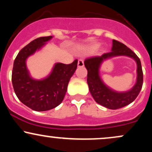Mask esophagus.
I'll list each match as a JSON object with an SVG mask.
<instances>
[{
    "label": "esophagus",
    "instance_id": "esophagus-1",
    "mask_svg": "<svg viewBox=\"0 0 152 152\" xmlns=\"http://www.w3.org/2000/svg\"><path fill=\"white\" fill-rule=\"evenodd\" d=\"M84 66V62L82 59H79L78 61V67H83Z\"/></svg>",
    "mask_w": 152,
    "mask_h": 152
}]
</instances>
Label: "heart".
I'll list each match as a JSON object with an SVG mask.
<instances>
[{
	"instance_id": "heart-1",
	"label": "heart",
	"mask_w": 152,
	"mask_h": 152,
	"mask_svg": "<svg viewBox=\"0 0 152 152\" xmlns=\"http://www.w3.org/2000/svg\"><path fill=\"white\" fill-rule=\"evenodd\" d=\"M99 47V43H93V44L90 45L89 46H88V48H86V50L89 52H93L94 50H96Z\"/></svg>"
}]
</instances>
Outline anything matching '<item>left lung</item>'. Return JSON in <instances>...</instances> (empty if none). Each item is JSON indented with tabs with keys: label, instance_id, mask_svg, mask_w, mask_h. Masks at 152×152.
Wrapping results in <instances>:
<instances>
[{
	"label": "left lung",
	"instance_id": "1",
	"mask_svg": "<svg viewBox=\"0 0 152 152\" xmlns=\"http://www.w3.org/2000/svg\"><path fill=\"white\" fill-rule=\"evenodd\" d=\"M118 55H126L134 58L137 64V79L135 86L126 92H116L106 87L99 76L100 64L106 58ZM88 74L87 83L96 102L110 109H117L128 105L135 100L143 85V71L140 59L129 48L116 40H113L111 51L100 56H94L84 61Z\"/></svg>",
	"mask_w": 152,
	"mask_h": 152
}]
</instances>
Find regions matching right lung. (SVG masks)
<instances>
[{
  "mask_svg": "<svg viewBox=\"0 0 152 152\" xmlns=\"http://www.w3.org/2000/svg\"><path fill=\"white\" fill-rule=\"evenodd\" d=\"M51 38L45 36L32 41L19 51L13 63L12 83L15 93L23 104L36 111H48L62 102L69 80L77 68V59L70 64L57 63L51 74L44 79L31 77L26 68V59Z\"/></svg>",
  "mask_w": 152,
  "mask_h": 152,
  "instance_id": "right-lung-1",
  "label": "right lung"
}]
</instances>
